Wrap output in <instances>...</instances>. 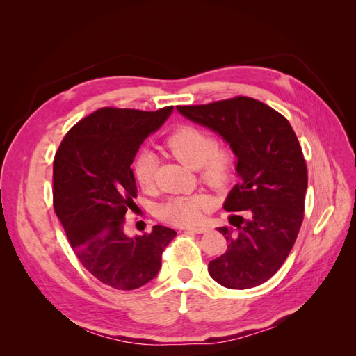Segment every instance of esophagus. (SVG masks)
<instances>
[{
  "label": "esophagus",
  "mask_w": 356,
  "mask_h": 356,
  "mask_svg": "<svg viewBox=\"0 0 356 356\" xmlns=\"http://www.w3.org/2000/svg\"><path fill=\"white\" fill-rule=\"evenodd\" d=\"M184 230L186 232H191V233H207L208 227H187Z\"/></svg>",
  "instance_id": "1"
}]
</instances>
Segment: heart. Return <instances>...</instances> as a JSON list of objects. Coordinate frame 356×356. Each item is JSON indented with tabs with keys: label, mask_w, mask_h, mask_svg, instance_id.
I'll return each instance as SVG.
<instances>
[{
	"label": "heart",
	"mask_w": 356,
	"mask_h": 356,
	"mask_svg": "<svg viewBox=\"0 0 356 356\" xmlns=\"http://www.w3.org/2000/svg\"><path fill=\"white\" fill-rule=\"evenodd\" d=\"M166 147L179 161L191 169H197L202 181L213 188L229 184L234 170V154L227 144L213 141L207 129L195 124L177 127L166 139ZM157 157L149 149L139 153L134 161V177L139 187H154ZM212 207V199L203 193L174 196L161 203L159 217L175 225H193L203 218Z\"/></svg>",
	"instance_id": "obj_1"
}]
</instances>
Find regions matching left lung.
Segmentation results:
<instances>
[{"instance_id": "8db88e82", "label": "left lung", "mask_w": 356, "mask_h": 356, "mask_svg": "<svg viewBox=\"0 0 356 356\" xmlns=\"http://www.w3.org/2000/svg\"><path fill=\"white\" fill-rule=\"evenodd\" d=\"M177 110L221 135L238 157L239 182L224 202L236 229H218L227 250L208 272L225 288L261 285L286 260L305 217L307 168L297 135L282 114L248 96Z\"/></svg>"}]
</instances>
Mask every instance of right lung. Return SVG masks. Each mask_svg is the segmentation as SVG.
I'll use <instances>...</instances> for the list:
<instances>
[{
    "label": "right lung",
    "mask_w": 356,
    "mask_h": 356,
    "mask_svg": "<svg viewBox=\"0 0 356 356\" xmlns=\"http://www.w3.org/2000/svg\"><path fill=\"white\" fill-rule=\"evenodd\" d=\"M172 111L99 108L70 129L53 161V207L72 251L115 289H136L156 277L161 252L177 234L163 225L134 238L124 233L136 197L134 159Z\"/></svg>",
    "instance_id": "right-lung-1"
}]
</instances>
